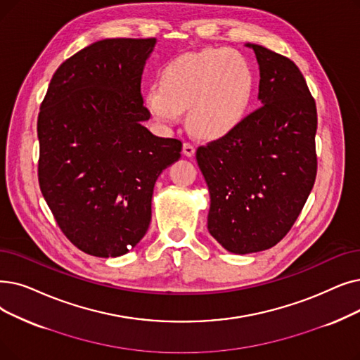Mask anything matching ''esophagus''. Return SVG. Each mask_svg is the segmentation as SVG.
Here are the masks:
<instances>
[{
	"label": "esophagus",
	"mask_w": 360,
	"mask_h": 360,
	"mask_svg": "<svg viewBox=\"0 0 360 360\" xmlns=\"http://www.w3.org/2000/svg\"><path fill=\"white\" fill-rule=\"evenodd\" d=\"M182 153H184V155H186V158H193L194 153H195V147L190 143H184Z\"/></svg>",
	"instance_id": "34e87169"
}]
</instances>
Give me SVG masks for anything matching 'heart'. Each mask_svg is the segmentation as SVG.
Returning <instances> with one entry per match:
<instances>
[{
  "label": "heart",
  "mask_w": 360,
  "mask_h": 360,
  "mask_svg": "<svg viewBox=\"0 0 360 360\" xmlns=\"http://www.w3.org/2000/svg\"><path fill=\"white\" fill-rule=\"evenodd\" d=\"M253 91L255 73L241 53L207 49L170 61L160 73V86L146 91L144 103L163 127H174L188 112L197 134L219 136L244 119Z\"/></svg>",
  "instance_id": "heart-1"
}]
</instances>
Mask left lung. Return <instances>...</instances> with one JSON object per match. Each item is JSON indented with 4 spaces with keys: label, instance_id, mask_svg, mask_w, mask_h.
Listing matches in <instances>:
<instances>
[{
    "label": "left lung",
    "instance_id": "left-lung-1",
    "mask_svg": "<svg viewBox=\"0 0 360 360\" xmlns=\"http://www.w3.org/2000/svg\"><path fill=\"white\" fill-rule=\"evenodd\" d=\"M260 108L195 159L210 194L207 229L229 253L263 252L283 240L316 178L318 116L302 72L257 44Z\"/></svg>",
    "mask_w": 360,
    "mask_h": 360
}]
</instances>
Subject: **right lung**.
Here are the masks:
<instances>
[{
  "instance_id": "1",
  "label": "right lung",
  "mask_w": 360,
  "mask_h": 360,
  "mask_svg": "<svg viewBox=\"0 0 360 360\" xmlns=\"http://www.w3.org/2000/svg\"><path fill=\"white\" fill-rule=\"evenodd\" d=\"M155 38H107L61 63L38 116L41 193L65 236L97 257L127 255L151 222V197L182 143L153 135L141 96Z\"/></svg>"
}]
</instances>
